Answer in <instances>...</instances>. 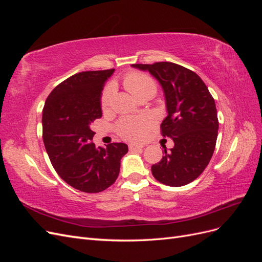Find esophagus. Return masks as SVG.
<instances>
[{
  "instance_id": "1",
  "label": "esophagus",
  "mask_w": 262,
  "mask_h": 262,
  "mask_svg": "<svg viewBox=\"0 0 262 262\" xmlns=\"http://www.w3.org/2000/svg\"><path fill=\"white\" fill-rule=\"evenodd\" d=\"M144 146L143 145H141V144H134V143H131V144H129V148H130V150H136V149H141V148H143Z\"/></svg>"
}]
</instances>
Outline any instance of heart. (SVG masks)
<instances>
[{
	"mask_svg": "<svg viewBox=\"0 0 262 262\" xmlns=\"http://www.w3.org/2000/svg\"><path fill=\"white\" fill-rule=\"evenodd\" d=\"M123 85L125 90L128 91L133 97L139 99L144 95L156 93V84L149 76L133 72L126 75L123 80ZM114 89L113 86H108L102 93L101 96V109L108 110L112 105ZM154 120L150 117H141V118H123L119 120L116 125V131L122 139L139 141L145 137L146 132L152 128Z\"/></svg>",
	"mask_w": 262,
	"mask_h": 262,
	"instance_id": "1",
	"label": "heart"
}]
</instances>
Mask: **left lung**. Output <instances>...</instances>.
Instances as JSON below:
<instances>
[{"label":"left lung","mask_w":262,"mask_h":262,"mask_svg":"<svg viewBox=\"0 0 262 262\" xmlns=\"http://www.w3.org/2000/svg\"><path fill=\"white\" fill-rule=\"evenodd\" d=\"M148 71L163 87L167 117L161 124L162 136L172 139L173 147L152 166L156 180L181 187L199 177L215 148L219 120L212 95L200 76L172 62L132 64Z\"/></svg>","instance_id":"left-lung-1"}]
</instances>
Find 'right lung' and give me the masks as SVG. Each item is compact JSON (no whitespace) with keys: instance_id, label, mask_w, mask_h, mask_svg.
Listing matches in <instances>:
<instances>
[{"instance_id":"obj_1","label":"right lung","mask_w":262,"mask_h":262,"mask_svg":"<svg viewBox=\"0 0 262 262\" xmlns=\"http://www.w3.org/2000/svg\"><path fill=\"white\" fill-rule=\"evenodd\" d=\"M115 69L86 71L60 83L42 110V139L58 175L80 191L96 193L112 186L128 145L96 147L91 123L101 117L100 95Z\"/></svg>"}]
</instances>
